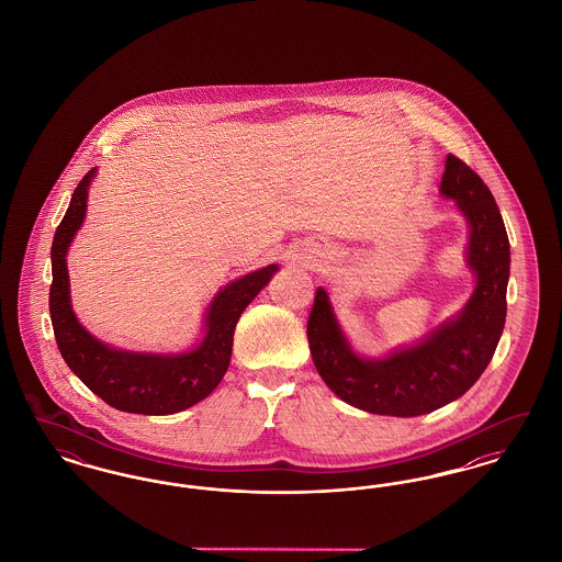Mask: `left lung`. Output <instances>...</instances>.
I'll return each mask as SVG.
<instances>
[{
  "label": "left lung",
  "mask_w": 562,
  "mask_h": 562,
  "mask_svg": "<svg viewBox=\"0 0 562 562\" xmlns=\"http://www.w3.org/2000/svg\"><path fill=\"white\" fill-rule=\"evenodd\" d=\"M440 193L468 218V266L476 273V289L454 318L413 348L369 360L349 348L328 294L316 291L307 321L314 364L341 401L367 413L417 417L457 401L484 373L504 333L509 241L495 198L454 156H447Z\"/></svg>",
  "instance_id": "8db88e82"
}]
</instances>
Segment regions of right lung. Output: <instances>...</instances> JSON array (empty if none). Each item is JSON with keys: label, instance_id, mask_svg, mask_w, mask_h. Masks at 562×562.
I'll use <instances>...</instances> for the list:
<instances>
[{"label": "right lung", "instance_id": "right-lung-1", "mask_svg": "<svg viewBox=\"0 0 562 562\" xmlns=\"http://www.w3.org/2000/svg\"><path fill=\"white\" fill-rule=\"evenodd\" d=\"M97 168L86 172L54 234L50 318L67 367L109 406L138 415H172L204 401L229 367L234 330L241 312L268 284L278 266L257 269L221 289L206 312L204 339L186 353H138L109 348L81 326L69 299L67 248L86 216L88 186Z\"/></svg>", "mask_w": 562, "mask_h": 562}]
</instances>
